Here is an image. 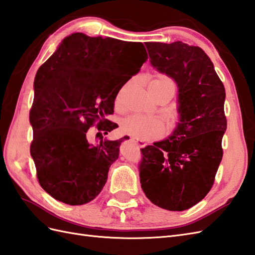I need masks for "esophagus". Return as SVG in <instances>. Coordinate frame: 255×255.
<instances>
[{
  "mask_svg": "<svg viewBox=\"0 0 255 255\" xmlns=\"http://www.w3.org/2000/svg\"><path fill=\"white\" fill-rule=\"evenodd\" d=\"M131 141L134 143L136 146H139V147H144L146 145V143L144 141L138 140V139H135V138H131Z\"/></svg>",
  "mask_w": 255,
  "mask_h": 255,
  "instance_id": "1",
  "label": "esophagus"
}]
</instances>
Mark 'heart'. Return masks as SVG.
Wrapping results in <instances>:
<instances>
[{"label": "heart", "instance_id": "heart-1", "mask_svg": "<svg viewBox=\"0 0 255 255\" xmlns=\"http://www.w3.org/2000/svg\"><path fill=\"white\" fill-rule=\"evenodd\" d=\"M154 83L175 90L174 81L167 75H159ZM122 131L138 139L154 140L164 135L166 128L164 123L157 117L134 114L123 120Z\"/></svg>", "mask_w": 255, "mask_h": 255}]
</instances>
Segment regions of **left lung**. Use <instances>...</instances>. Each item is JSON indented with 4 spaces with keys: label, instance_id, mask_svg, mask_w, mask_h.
Instances as JSON below:
<instances>
[{
    "label": "left lung",
    "instance_id": "8db88e82",
    "mask_svg": "<svg viewBox=\"0 0 255 255\" xmlns=\"http://www.w3.org/2000/svg\"><path fill=\"white\" fill-rule=\"evenodd\" d=\"M145 46L153 67L178 84L180 123L167 140L141 149V187L157 207L184 211L210 192L223 157L225 88L200 47L179 41Z\"/></svg>",
    "mask_w": 255,
    "mask_h": 255
}]
</instances>
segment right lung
Segmentation results:
<instances>
[{
  "instance_id": "add662e5",
  "label": "right lung",
  "mask_w": 255,
  "mask_h": 255,
  "mask_svg": "<svg viewBox=\"0 0 255 255\" xmlns=\"http://www.w3.org/2000/svg\"><path fill=\"white\" fill-rule=\"evenodd\" d=\"M147 59L140 42L73 33L38 68L29 119L33 128L30 153L36 177L51 197L81 206L100 194L109 168L120 156L124 138L89 144L96 126L108 134L121 88Z\"/></svg>"
}]
</instances>
